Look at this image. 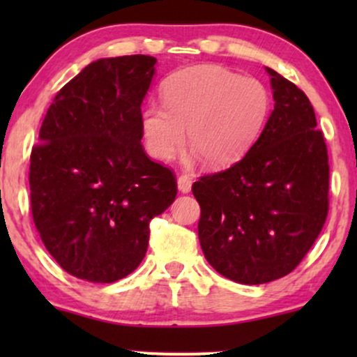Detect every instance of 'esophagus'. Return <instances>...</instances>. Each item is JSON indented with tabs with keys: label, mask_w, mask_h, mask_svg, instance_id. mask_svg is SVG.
<instances>
[{
	"label": "esophagus",
	"mask_w": 357,
	"mask_h": 357,
	"mask_svg": "<svg viewBox=\"0 0 357 357\" xmlns=\"http://www.w3.org/2000/svg\"><path fill=\"white\" fill-rule=\"evenodd\" d=\"M191 184H192V181H191L190 176H186V174L178 176V190L181 192H190Z\"/></svg>",
	"instance_id": "1"
}]
</instances>
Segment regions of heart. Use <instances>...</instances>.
<instances>
[{"mask_svg": "<svg viewBox=\"0 0 357 357\" xmlns=\"http://www.w3.org/2000/svg\"><path fill=\"white\" fill-rule=\"evenodd\" d=\"M162 105L141 114L147 153L169 161L188 139L210 167L236 162L260 136L270 110L265 85L252 77L213 65H199L167 77Z\"/></svg>", "mask_w": 357, "mask_h": 357, "instance_id": "obj_1", "label": "heart"}]
</instances>
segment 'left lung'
<instances>
[{
  "label": "left lung",
  "mask_w": 357,
  "mask_h": 357,
  "mask_svg": "<svg viewBox=\"0 0 357 357\" xmlns=\"http://www.w3.org/2000/svg\"><path fill=\"white\" fill-rule=\"evenodd\" d=\"M267 72L275 107L260 137L231 167L192 184L204 257L248 285L292 272L329 211V155L312 104L296 84Z\"/></svg>",
  "instance_id": "8db88e82"
}]
</instances>
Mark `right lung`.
I'll return each mask as SVG.
<instances>
[{
    "instance_id": "add662e5",
    "label": "right lung",
    "mask_w": 357,
    "mask_h": 357,
    "mask_svg": "<svg viewBox=\"0 0 357 357\" xmlns=\"http://www.w3.org/2000/svg\"><path fill=\"white\" fill-rule=\"evenodd\" d=\"M155 59L126 55L87 65L60 89L30 155L36 231L65 272L110 284L134 272L149 223L174 202L169 167L141 144V104Z\"/></svg>"
}]
</instances>
